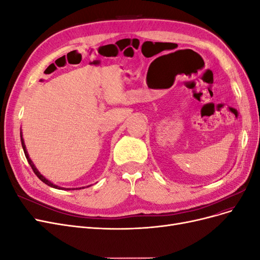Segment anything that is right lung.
<instances>
[{"label": "right lung", "mask_w": 260, "mask_h": 260, "mask_svg": "<svg viewBox=\"0 0 260 260\" xmlns=\"http://www.w3.org/2000/svg\"><path fill=\"white\" fill-rule=\"evenodd\" d=\"M20 141H21V145H22V148H23V152H25V155H26V158H27L29 165L31 166V168H32V170H34V172L36 174V176H37L39 179H40V180L42 181V182H44L45 184H48L49 186H52V187H54V188H58V190H64L65 187H60V186H58V185H56V184L52 183L50 180H48L44 176H42V175L40 174V171H39V170L37 169V167L35 166V164L32 162V160H31V158L29 157V154H28V152H27V148H26V145H25V141H23V138H22L21 133H20ZM86 187H88V186H86ZM79 188H81V187H79ZM79 188H76V190H79ZM82 188H84V186H83ZM67 190H72V188H67ZM73 190H75V188H73Z\"/></svg>", "instance_id": "add662e5"}]
</instances>
